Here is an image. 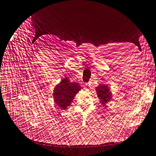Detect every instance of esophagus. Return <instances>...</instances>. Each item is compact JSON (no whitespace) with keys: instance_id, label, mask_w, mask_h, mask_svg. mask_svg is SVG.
<instances>
[{"instance_id":"1","label":"esophagus","mask_w":156,"mask_h":156,"mask_svg":"<svg viewBox=\"0 0 156 156\" xmlns=\"http://www.w3.org/2000/svg\"><path fill=\"white\" fill-rule=\"evenodd\" d=\"M84 87H88L89 86H90V83H84Z\"/></svg>"}]
</instances>
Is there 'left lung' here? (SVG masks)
Masks as SVG:
<instances>
[{
  "label": "left lung",
  "mask_w": 156,
  "mask_h": 156,
  "mask_svg": "<svg viewBox=\"0 0 156 156\" xmlns=\"http://www.w3.org/2000/svg\"><path fill=\"white\" fill-rule=\"evenodd\" d=\"M97 94L99 99L101 100V103L105 105L107 102L110 101L112 98V93L110 91L109 88L106 85H101L97 87Z\"/></svg>",
  "instance_id": "8db88e82"
}]
</instances>
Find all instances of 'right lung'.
Listing matches in <instances>:
<instances>
[{"mask_svg":"<svg viewBox=\"0 0 156 156\" xmlns=\"http://www.w3.org/2000/svg\"><path fill=\"white\" fill-rule=\"evenodd\" d=\"M80 88L78 83L70 82L67 78H64L53 90V95L56 105L62 110H65Z\"/></svg>","mask_w":156,"mask_h":156,"instance_id":"add662e5","label":"right lung"}]
</instances>
